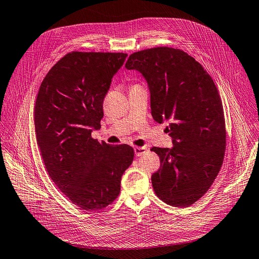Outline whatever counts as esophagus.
Listing matches in <instances>:
<instances>
[{"instance_id":"1","label":"esophagus","mask_w":259,"mask_h":259,"mask_svg":"<svg viewBox=\"0 0 259 259\" xmlns=\"http://www.w3.org/2000/svg\"><path fill=\"white\" fill-rule=\"evenodd\" d=\"M134 150H135L136 156H140V155H142L143 153L146 152L147 148H146V147H141V146H136V147L134 148Z\"/></svg>"}]
</instances>
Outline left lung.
Instances as JSON below:
<instances>
[{"label": "left lung", "instance_id": "left-lung-1", "mask_svg": "<svg viewBox=\"0 0 259 259\" xmlns=\"http://www.w3.org/2000/svg\"><path fill=\"white\" fill-rule=\"evenodd\" d=\"M125 68L140 71L150 90L151 115L168 122L172 148L153 147L161 166L151 176L155 195L188 207L211 187L226 149L220 94L202 65L186 52L156 47L132 54Z\"/></svg>", "mask_w": 259, "mask_h": 259}]
</instances>
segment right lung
I'll return each mask as SVG.
<instances>
[{
  "label": "right lung",
  "instance_id": "add662e5",
  "mask_svg": "<svg viewBox=\"0 0 259 259\" xmlns=\"http://www.w3.org/2000/svg\"><path fill=\"white\" fill-rule=\"evenodd\" d=\"M124 53L71 52L47 73L34 110L37 144L54 184L82 209L101 210L120 193L133 147L93 139L103 103Z\"/></svg>",
  "mask_w": 259,
  "mask_h": 259
}]
</instances>
